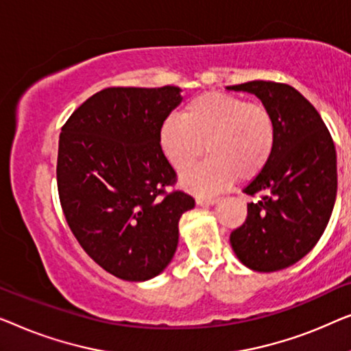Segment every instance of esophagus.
<instances>
[{
  "mask_svg": "<svg viewBox=\"0 0 351 351\" xmlns=\"http://www.w3.org/2000/svg\"><path fill=\"white\" fill-rule=\"evenodd\" d=\"M197 205H213L218 202V197L213 195H197Z\"/></svg>",
  "mask_w": 351,
  "mask_h": 351,
  "instance_id": "34e87169",
  "label": "esophagus"
}]
</instances>
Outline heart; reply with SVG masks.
I'll return each instance as SVG.
<instances>
[{"instance_id":"heart-1","label":"heart","mask_w":351,"mask_h":351,"mask_svg":"<svg viewBox=\"0 0 351 351\" xmlns=\"http://www.w3.org/2000/svg\"><path fill=\"white\" fill-rule=\"evenodd\" d=\"M160 149L178 171L191 169L184 184L197 192H213L240 181L254 180L272 159L276 127L263 103L223 92H204L182 106L181 114L167 116L159 130Z\"/></svg>"}]
</instances>
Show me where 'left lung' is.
Returning a JSON list of instances; mask_svg holds the SVG:
<instances>
[{"label":"left lung","mask_w":351,"mask_h":351,"mask_svg":"<svg viewBox=\"0 0 351 351\" xmlns=\"http://www.w3.org/2000/svg\"><path fill=\"white\" fill-rule=\"evenodd\" d=\"M229 88L254 93L275 119L274 156L243 187L256 200L230 234L246 267L275 272L302 259L329 223L337 194L335 146L319 112L288 84L251 81Z\"/></svg>","instance_id":"8db88e82"}]
</instances>
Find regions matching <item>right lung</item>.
Returning <instances> with one entry per match:
<instances>
[{
    "label": "right lung",
    "mask_w": 351,
    "mask_h": 351,
    "mask_svg": "<svg viewBox=\"0 0 351 351\" xmlns=\"http://www.w3.org/2000/svg\"><path fill=\"white\" fill-rule=\"evenodd\" d=\"M182 100L180 87H108L62 127L58 199L82 250L127 281L159 275L173 258L178 223L194 197L175 189L160 149L162 121ZM171 186V190H167Z\"/></svg>",
    "instance_id": "add662e5"
}]
</instances>
